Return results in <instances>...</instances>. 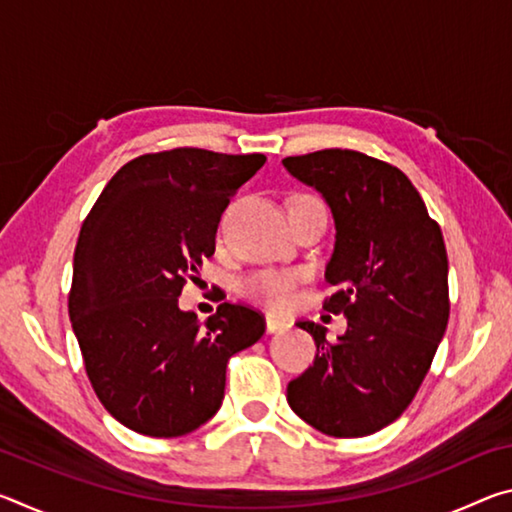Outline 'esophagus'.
I'll return each mask as SVG.
<instances>
[{
    "label": "esophagus",
    "mask_w": 512,
    "mask_h": 512,
    "mask_svg": "<svg viewBox=\"0 0 512 512\" xmlns=\"http://www.w3.org/2000/svg\"><path fill=\"white\" fill-rule=\"evenodd\" d=\"M289 327L287 320H280L275 316H266V332L268 334H277V332H284V329Z\"/></svg>",
    "instance_id": "1"
}]
</instances>
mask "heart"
Returning a JSON list of instances; mask_svg holds the SVG:
<instances>
[{"label": "heart", "instance_id": "1", "mask_svg": "<svg viewBox=\"0 0 512 512\" xmlns=\"http://www.w3.org/2000/svg\"><path fill=\"white\" fill-rule=\"evenodd\" d=\"M302 282V271H253L237 282V293L273 311H287L296 305Z\"/></svg>", "mask_w": 512, "mask_h": 512}]
</instances>
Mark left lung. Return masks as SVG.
Returning a JSON list of instances; mask_svg holds the SVG:
<instances>
[{
	"label": "left lung",
	"mask_w": 512,
	"mask_h": 512,
	"mask_svg": "<svg viewBox=\"0 0 512 512\" xmlns=\"http://www.w3.org/2000/svg\"><path fill=\"white\" fill-rule=\"evenodd\" d=\"M284 167L318 189L334 214L336 244L323 309L348 332L300 320L316 359L289 381L287 402L311 427L361 438L406 411L427 377L449 320L447 250L418 189L393 164L350 149L291 155Z\"/></svg>",
	"instance_id": "1"
}]
</instances>
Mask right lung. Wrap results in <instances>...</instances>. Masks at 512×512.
I'll use <instances>...</instances> for the list:
<instances>
[{"mask_svg": "<svg viewBox=\"0 0 512 512\" xmlns=\"http://www.w3.org/2000/svg\"><path fill=\"white\" fill-rule=\"evenodd\" d=\"M264 162L192 146L144 153L85 216L69 320L94 393L124 427L151 438L198 429L221 409L228 359L262 339L253 307L221 302L201 323L178 296L214 255L230 196Z\"/></svg>", "mask_w": 512, "mask_h": 512, "instance_id": "right-lung-1", "label": "right lung"}]
</instances>
